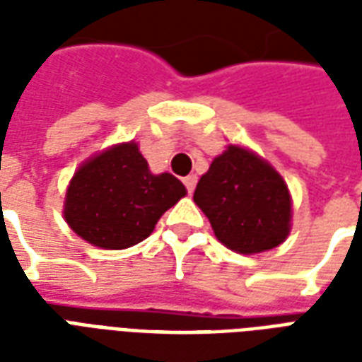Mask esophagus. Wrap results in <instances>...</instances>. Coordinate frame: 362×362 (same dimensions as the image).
Wrapping results in <instances>:
<instances>
[{
  "label": "esophagus",
  "instance_id": "1",
  "mask_svg": "<svg viewBox=\"0 0 362 362\" xmlns=\"http://www.w3.org/2000/svg\"><path fill=\"white\" fill-rule=\"evenodd\" d=\"M196 184H197L196 174H189V176H186V178H184V186H186V189H188V194H192V192L196 189Z\"/></svg>",
  "mask_w": 362,
  "mask_h": 362
}]
</instances>
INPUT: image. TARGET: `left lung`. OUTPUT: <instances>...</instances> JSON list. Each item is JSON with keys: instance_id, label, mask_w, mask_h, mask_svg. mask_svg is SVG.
Masks as SVG:
<instances>
[{"instance_id": "obj_1", "label": "left lung", "mask_w": 362, "mask_h": 362, "mask_svg": "<svg viewBox=\"0 0 362 362\" xmlns=\"http://www.w3.org/2000/svg\"><path fill=\"white\" fill-rule=\"evenodd\" d=\"M194 202L230 250L258 254L291 230V194L279 173L256 153L228 145L199 178Z\"/></svg>"}]
</instances>
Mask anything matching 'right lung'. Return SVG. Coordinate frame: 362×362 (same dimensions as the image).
<instances>
[{
	"label": "right lung",
	"mask_w": 362,
	"mask_h": 362,
	"mask_svg": "<svg viewBox=\"0 0 362 362\" xmlns=\"http://www.w3.org/2000/svg\"><path fill=\"white\" fill-rule=\"evenodd\" d=\"M186 188L153 174L137 143H119L85 160L67 186L64 217L75 235L104 250H124L153 233Z\"/></svg>",
	"instance_id": "right-lung-1"
}]
</instances>
